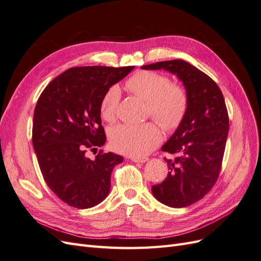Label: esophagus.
Returning <instances> with one entry per match:
<instances>
[{"label": "esophagus", "instance_id": "34e87169", "mask_svg": "<svg viewBox=\"0 0 261 261\" xmlns=\"http://www.w3.org/2000/svg\"><path fill=\"white\" fill-rule=\"evenodd\" d=\"M129 159H130L133 162H139V163H144V162L148 161V158H137V156H133V158H129Z\"/></svg>", "mask_w": 261, "mask_h": 261}]
</instances>
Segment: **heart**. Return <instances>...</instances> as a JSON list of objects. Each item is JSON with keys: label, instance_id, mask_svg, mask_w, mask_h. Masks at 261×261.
<instances>
[{"label": "heart", "instance_id": "b5f03b06", "mask_svg": "<svg viewBox=\"0 0 261 261\" xmlns=\"http://www.w3.org/2000/svg\"><path fill=\"white\" fill-rule=\"evenodd\" d=\"M129 92L146 101V114L151 115L167 132L175 130L186 116L189 99L184 86L171 83L165 75L140 70L126 81ZM121 91L110 87L100 103V114L107 122L115 121ZM161 130L155 123L143 125H120L110 135V143L117 152L130 156H144L160 144Z\"/></svg>", "mask_w": 261, "mask_h": 261}]
</instances>
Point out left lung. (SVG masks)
Wrapping results in <instances>:
<instances>
[{"label":"left lung","mask_w":261,"mask_h":261,"mask_svg":"<svg viewBox=\"0 0 261 261\" xmlns=\"http://www.w3.org/2000/svg\"><path fill=\"white\" fill-rule=\"evenodd\" d=\"M144 69H164L177 76L188 93L184 121L162 146L174 154L164 160L170 172L151 191L156 200L172 208L191 206L216 184L228 134V114L223 94L211 78L183 60L156 62Z\"/></svg>","instance_id":"obj_1"}]
</instances>
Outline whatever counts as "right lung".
Returning a JSON list of instances; mask_svg holds the SVG:
<instances>
[{
  "instance_id": "1",
  "label": "right lung",
  "mask_w": 261,
  "mask_h": 261,
  "mask_svg": "<svg viewBox=\"0 0 261 261\" xmlns=\"http://www.w3.org/2000/svg\"><path fill=\"white\" fill-rule=\"evenodd\" d=\"M134 66H83L65 70L45 87L34 113L33 145L46 185L68 206L87 209L109 195L111 173L123 156L87 149L103 146L100 103L110 87Z\"/></svg>"
}]
</instances>
